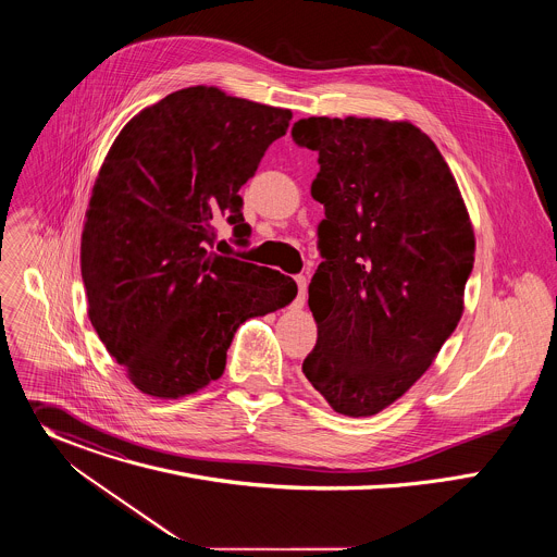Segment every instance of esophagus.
I'll return each mask as SVG.
<instances>
[{
	"mask_svg": "<svg viewBox=\"0 0 557 557\" xmlns=\"http://www.w3.org/2000/svg\"><path fill=\"white\" fill-rule=\"evenodd\" d=\"M295 284H297V297L293 301L295 308H301L304 301H306V286H308V280L304 275H295Z\"/></svg>",
	"mask_w": 557,
	"mask_h": 557,
	"instance_id": "1",
	"label": "esophagus"
}]
</instances>
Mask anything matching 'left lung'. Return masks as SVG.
I'll list each match as a JSON object with an SVG mask.
<instances>
[{
  "label": "left lung",
  "instance_id": "1",
  "mask_svg": "<svg viewBox=\"0 0 557 557\" xmlns=\"http://www.w3.org/2000/svg\"><path fill=\"white\" fill-rule=\"evenodd\" d=\"M293 140L320 153L310 194L322 264L308 286L317 344L301 372L344 417L404 396L456 331L473 228L428 134L408 121L310 116Z\"/></svg>",
  "mask_w": 557,
  "mask_h": 557
}]
</instances>
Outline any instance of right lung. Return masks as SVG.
I'll list each match as a JSON object with an SVG mask.
<instances>
[{
	"label": "right lung",
	"mask_w": 557,
	"mask_h": 557,
	"mask_svg": "<svg viewBox=\"0 0 557 557\" xmlns=\"http://www.w3.org/2000/svg\"><path fill=\"white\" fill-rule=\"evenodd\" d=\"M290 110L196 86L136 114L97 176L82 235L90 322L129 381L178 399L220 379L235 331L290 304L280 271L218 256L215 224L247 247L240 187Z\"/></svg>",
	"instance_id": "add662e5"
}]
</instances>
